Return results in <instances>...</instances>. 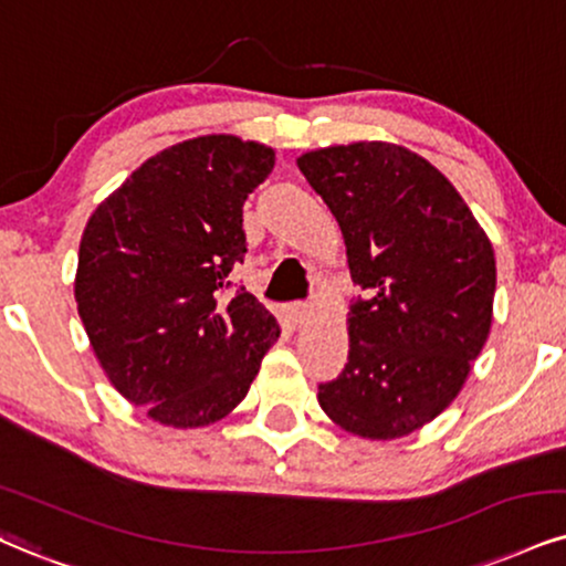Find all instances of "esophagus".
Returning a JSON list of instances; mask_svg holds the SVG:
<instances>
[{
    "mask_svg": "<svg viewBox=\"0 0 566 566\" xmlns=\"http://www.w3.org/2000/svg\"><path fill=\"white\" fill-rule=\"evenodd\" d=\"M285 319H289L291 325L294 327H302L306 319H310V315H312V306L310 304H304V302H294V304H289L285 306Z\"/></svg>",
    "mask_w": 566,
    "mask_h": 566,
    "instance_id": "1",
    "label": "esophagus"
}]
</instances>
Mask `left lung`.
<instances>
[{"label":"left lung","mask_w":566,"mask_h":566,"mask_svg":"<svg viewBox=\"0 0 566 566\" xmlns=\"http://www.w3.org/2000/svg\"><path fill=\"white\" fill-rule=\"evenodd\" d=\"M336 214L352 281L348 361L317 390L340 430L394 441L462 390L493 323L496 254L451 180L407 146L354 142L296 159Z\"/></svg>","instance_id":"left-lung-1"}]
</instances>
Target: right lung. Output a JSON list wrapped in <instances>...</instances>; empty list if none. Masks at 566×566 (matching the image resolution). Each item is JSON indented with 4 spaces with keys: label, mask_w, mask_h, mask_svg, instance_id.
Returning a JSON list of instances; mask_svg holds the SVG:
<instances>
[{
    "label": "right lung",
    "mask_w": 566,
    "mask_h": 566,
    "mask_svg": "<svg viewBox=\"0 0 566 566\" xmlns=\"http://www.w3.org/2000/svg\"><path fill=\"white\" fill-rule=\"evenodd\" d=\"M275 151L212 134L167 146L94 209L83 230L75 302L117 394L167 428L230 415L281 325L249 291H220L247 254L243 201Z\"/></svg>",
    "instance_id": "add662e5"
}]
</instances>
